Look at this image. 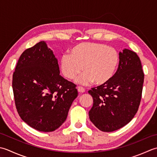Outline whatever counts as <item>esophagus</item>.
I'll return each mask as SVG.
<instances>
[{"label":"esophagus","mask_w":157,"mask_h":157,"mask_svg":"<svg viewBox=\"0 0 157 157\" xmlns=\"http://www.w3.org/2000/svg\"><path fill=\"white\" fill-rule=\"evenodd\" d=\"M78 91L79 93H84V92L85 91V89L83 88V87H78Z\"/></svg>","instance_id":"obj_1"}]
</instances>
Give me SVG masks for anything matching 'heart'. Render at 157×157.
<instances>
[{
  "mask_svg": "<svg viewBox=\"0 0 157 157\" xmlns=\"http://www.w3.org/2000/svg\"><path fill=\"white\" fill-rule=\"evenodd\" d=\"M119 62V54L114 48L102 43L85 42L73 47L70 54L61 57L60 69L63 75L70 80L83 70L85 72L76 82L89 85L94 81L101 85L113 78Z\"/></svg>",
  "mask_w": 157,
  "mask_h": 157,
  "instance_id": "b5f03b06",
  "label": "heart"
}]
</instances>
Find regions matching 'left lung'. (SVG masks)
<instances>
[{
    "instance_id": "1",
    "label": "left lung",
    "mask_w": 157,
    "mask_h": 157,
    "mask_svg": "<svg viewBox=\"0 0 157 157\" xmlns=\"http://www.w3.org/2000/svg\"><path fill=\"white\" fill-rule=\"evenodd\" d=\"M144 78L136 53L127 49L119 52V68L113 78L88 91L94 100L89 119L98 129L112 132L132 120L141 101Z\"/></svg>"
}]
</instances>
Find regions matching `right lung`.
I'll return each mask as SVG.
<instances>
[{
    "label": "right lung",
    "instance_id": "right-lung-1",
    "mask_svg": "<svg viewBox=\"0 0 157 157\" xmlns=\"http://www.w3.org/2000/svg\"><path fill=\"white\" fill-rule=\"evenodd\" d=\"M57 59L44 41L22 53L13 75L17 113L25 123L51 132L64 123L78 96L76 85L59 75Z\"/></svg>",
    "mask_w": 157,
    "mask_h": 157
}]
</instances>
